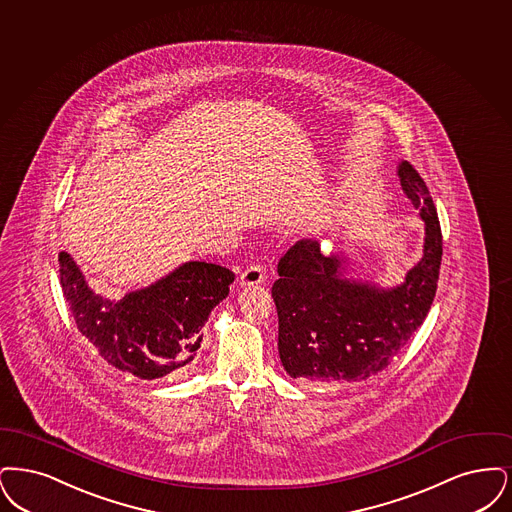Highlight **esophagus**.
<instances>
[{"instance_id": "34e87169", "label": "esophagus", "mask_w": 512, "mask_h": 512, "mask_svg": "<svg viewBox=\"0 0 512 512\" xmlns=\"http://www.w3.org/2000/svg\"><path fill=\"white\" fill-rule=\"evenodd\" d=\"M266 281V269L262 264H252V266L246 267L241 275V285H260Z\"/></svg>"}]
</instances>
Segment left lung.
<instances>
[{
	"mask_svg": "<svg viewBox=\"0 0 512 512\" xmlns=\"http://www.w3.org/2000/svg\"><path fill=\"white\" fill-rule=\"evenodd\" d=\"M398 174L426 225L423 260L403 285L380 290L342 279L340 262L325 256L317 241H298L279 260L271 296L279 315V356L290 377L308 382L373 377L398 356L430 312L442 264L440 220L421 174L409 162H401Z\"/></svg>",
	"mask_w": 512,
	"mask_h": 512,
	"instance_id": "8db88e82",
	"label": "left lung"
}]
</instances>
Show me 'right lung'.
<instances>
[{
	"mask_svg": "<svg viewBox=\"0 0 512 512\" xmlns=\"http://www.w3.org/2000/svg\"><path fill=\"white\" fill-rule=\"evenodd\" d=\"M59 277L78 331L99 356L114 369L155 380L183 375L200 348L208 315L229 294L235 273L189 262L120 302L93 294L67 252H59Z\"/></svg>",
	"mask_w": 512,
	"mask_h": 512,
	"instance_id": "add662e5",
	"label": "right lung"
}]
</instances>
